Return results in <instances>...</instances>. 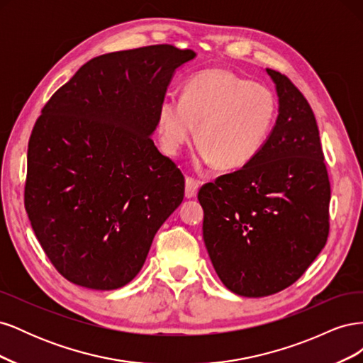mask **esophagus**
Instances as JSON below:
<instances>
[{
  "mask_svg": "<svg viewBox=\"0 0 363 363\" xmlns=\"http://www.w3.org/2000/svg\"><path fill=\"white\" fill-rule=\"evenodd\" d=\"M199 188H200V183L188 177L184 182V196L186 199H194V196H196V192H199Z\"/></svg>",
  "mask_w": 363,
  "mask_h": 363,
  "instance_id": "1",
  "label": "esophagus"
}]
</instances>
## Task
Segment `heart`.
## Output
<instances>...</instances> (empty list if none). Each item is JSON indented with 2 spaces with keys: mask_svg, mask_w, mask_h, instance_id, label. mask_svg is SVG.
Instances as JSON below:
<instances>
[{
  "mask_svg": "<svg viewBox=\"0 0 363 363\" xmlns=\"http://www.w3.org/2000/svg\"><path fill=\"white\" fill-rule=\"evenodd\" d=\"M276 96L227 69H207L184 83L182 98L167 96L159 106L157 131L164 151L179 155L196 125V168L218 163L238 169L265 147L276 121Z\"/></svg>",
  "mask_w": 363,
  "mask_h": 363,
  "instance_id": "heart-1",
  "label": "heart"
}]
</instances>
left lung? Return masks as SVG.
Here are the masks:
<instances>
[{"label":"left lung","instance_id":"1","mask_svg":"<svg viewBox=\"0 0 363 363\" xmlns=\"http://www.w3.org/2000/svg\"><path fill=\"white\" fill-rule=\"evenodd\" d=\"M267 72L279 116L265 147L199 192L203 239L218 277L250 298L291 286L328 236L330 183L315 115L286 75Z\"/></svg>","mask_w":363,"mask_h":363}]
</instances>
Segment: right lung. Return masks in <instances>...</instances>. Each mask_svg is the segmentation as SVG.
<instances>
[{"label": "right lung", "instance_id": "add662e5", "mask_svg": "<svg viewBox=\"0 0 363 363\" xmlns=\"http://www.w3.org/2000/svg\"><path fill=\"white\" fill-rule=\"evenodd\" d=\"M192 50L152 45L98 56L42 108L27 152L26 211L62 276L125 286L184 196V177L151 136L172 77Z\"/></svg>", "mask_w": 363, "mask_h": 363}]
</instances>
